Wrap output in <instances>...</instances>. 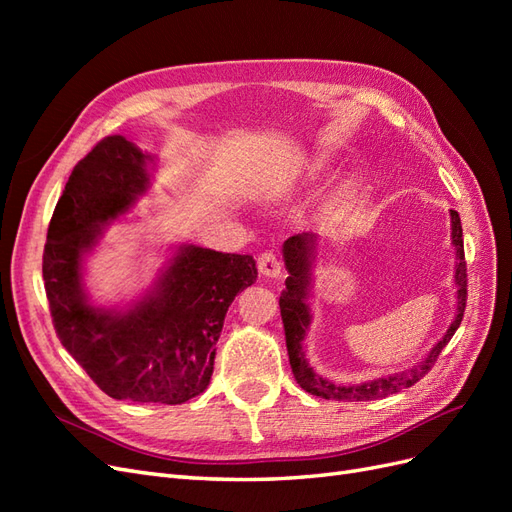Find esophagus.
Returning a JSON list of instances; mask_svg holds the SVG:
<instances>
[{
	"mask_svg": "<svg viewBox=\"0 0 512 512\" xmlns=\"http://www.w3.org/2000/svg\"><path fill=\"white\" fill-rule=\"evenodd\" d=\"M258 271L265 277H280L282 275V262L277 260L273 252H265L258 256Z\"/></svg>",
	"mask_w": 512,
	"mask_h": 512,
	"instance_id": "esophagus-1",
	"label": "esophagus"
}]
</instances>
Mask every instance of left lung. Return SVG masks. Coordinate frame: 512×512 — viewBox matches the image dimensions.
<instances>
[{
    "label": "left lung",
    "instance_id": "1",
    "mask_svg": "<svg viewBox=\"0 0 512 512\" xmlns=\"http://www.w3.org/2000/svg\"><path fill=\"white\" fill-rule=\"evenodd\" d=\"M451 243L455 247V288H457V312L451 322V327L446 329L440 342L433 346L425 359L418 361L406 371H399V374H389L382 378L367 380L361 384H337L333 380L322 378L316 374L314 367L309 365L307 354L303 348L305 335L309 331V324H312V309H309V297H312V269L316 260V247L318 237L314 232H301V235H294L284 241V262L288 269L286 277V290H282L280 297V309H282V322H284V333H286V348H288V359L290 367L297 384L305 393H312L322 399H333V401H369V399H382L389 397L401 389H408V386L416 384L421 380L427 371L438 361L440 352L444 346L451 342V337L459 329L463 309H466V297H468V273H466V256H463V230L459 213L451 209Z\"/></svg>",
    "mask_w": 512,
    "mask_h": 512
}]
</instances>
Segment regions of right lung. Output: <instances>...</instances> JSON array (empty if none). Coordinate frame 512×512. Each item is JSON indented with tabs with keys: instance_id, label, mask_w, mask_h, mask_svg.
<instances>
[{
	"instance_id": "1",
	"label": "right lung",
	"mask_w": 512,
	"mask_h": 512,
	"mask_svg": "<svg viewBox=\"0 0 512 512\" xmlns=\"http://www.w3.org/2000/svg\"><path fill=\"white\" fill-rule=\"evenodd\" d=\"M151 153L106 136L74 166L46 232L42 277L61 346L113 399L183 404L207 389L237 294L258 277L247 254L181 243L126 307L94 305L85 258L151 188Z\"/></svg>"
}]
</instances>
